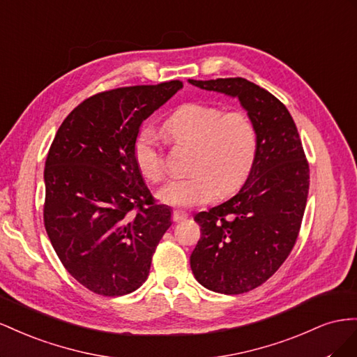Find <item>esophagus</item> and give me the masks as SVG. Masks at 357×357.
<instances>
[{
	"instance_id": "1",
	"label": "esophagus",
	"mask_w": 357,
	"mask_h": 357,
	"mask_svg": "<svg viewBox=\"0 0 357 357\" xmlns=\"http://www.w3.org/2000/svg\"><path fill=\"white\" fill-rule=\"evenodd\" d=\"M173 221L175 222H179V221H184L188 218V213L184 212V211H173V215H172Z\"/></svg>"
}]
</instances>
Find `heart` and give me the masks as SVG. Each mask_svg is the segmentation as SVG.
Returning a JSON list of instances; mask_svg holds the SVG:
<instances>
[{"label":"heart","instance_id":"b5f03b06","mask_svg":"<svg viewBox=\"0 0 357 357\" xmlns=\"http://www.w3.org/2000/svg\"><path fill=\"white\" fill-rule=\"evenodd\" d=\"M165 128L178 144L195 145L188 178L170 182L158 199L170 206L192 208L209 202L220 190L230 192L247 179L257 155V130L243 110L187 103L166 119ZM139 172L151 182L166 178L165 152L154 131L145 128L133 145Z\"/></svg>","mask_w":357,"mask_h":357}]
</instances>
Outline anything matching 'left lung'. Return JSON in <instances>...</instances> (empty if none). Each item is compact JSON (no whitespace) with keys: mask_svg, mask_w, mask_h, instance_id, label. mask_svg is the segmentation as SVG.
I'll use <instances>...</instances> for the list:
<instances>
[{"mask_svg":"<svg viewBox=\"0 0 357 357\" xmlns=\"http://www.w3.org/2000/svg\"><path fill=\"white\" fill-rule=\"evenodd\" d=\"M188 84L238 98L257 130V155L241 190L195 215L200 239L190 257L203 287L241 294L261 286L289 257L307 206L310 167L296 124L269 91L242 77Z\"/></svg>","mask_w":357,"mask_h":357,"instance_id":"obj_1","label":"left lung"}]
</instances>
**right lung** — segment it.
Wrapping results in <instances>:
<instances>
[{"label": "right lung", "mask_w": 357, "mask_h": 357, "mask_svg": "<svg viewBox=\"0 0 357 357\" xmlns=\"http://www.w3.org/2000/svg\"><path fill=\"white\" fill-rule=\"evenodd\" d=\"M182 88L179 80L118 88L82 101L64 119L45 165V227L76 281L103 296L139 289L172 211L157 205L133 145L142 122Z\"/></svg>", "instance_id": "obj_1"}]
</instances>
